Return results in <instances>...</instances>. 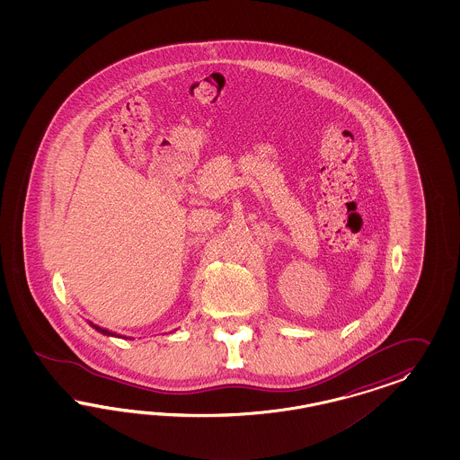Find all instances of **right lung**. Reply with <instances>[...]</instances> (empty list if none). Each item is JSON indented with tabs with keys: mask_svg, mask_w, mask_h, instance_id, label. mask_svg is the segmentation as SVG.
<instances>
[{
	"mask_svg": "<svg viewBox=\"0 0 460 460\" xmlns=\"http://www.w3.org/2000/svg\"><path fill=\"white\" fill-rule=\"evenodd\" d=\"M89 325L93 327V329H96L98 332H101L102 335H110V337H114L116 334H112L111 331H108V329H102V327H99L96 323H93V322H89Z\"/></svg>",
	"mask_w": 460,
	"mask_h": 460,
	"instance_id": "obj_1",
	"label": "right lung"
}]
</instances>
